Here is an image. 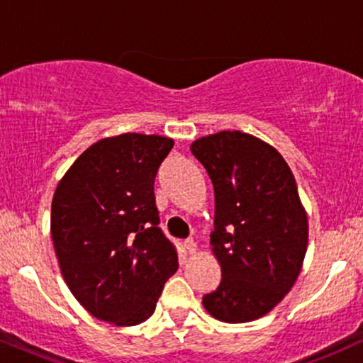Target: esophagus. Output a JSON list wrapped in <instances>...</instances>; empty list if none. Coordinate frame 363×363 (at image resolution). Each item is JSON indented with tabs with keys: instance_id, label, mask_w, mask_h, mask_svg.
Segmentation results:
<instances>
[{
	"instance_id": "1",
	"label": "esophagus",
	"mask_w": 363,
	"mask_h": 363,
	"mask_svg": "<svg viewBox=\"0 0 363 363\" xmlns=\"http://www.w3.org/2000/svg\"><path fill=\"white\" fill-rule=\"evenodd\" d=\"M184 247H186V251L189 252V254H196V251H198V247H196V242H194L193 239L186 240V242H184Z\"/></svg>"
}]
</instances>
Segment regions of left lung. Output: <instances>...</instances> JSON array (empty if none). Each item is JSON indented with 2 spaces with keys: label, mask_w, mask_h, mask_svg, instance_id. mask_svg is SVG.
I'll return each instance as SVG.
<instances>
[{
  "label": "left lung",
  "mask_w": 363,
  "mask_h": 363,
  "mask_svg": "<svg viewBox=\"0 0 363 363\" xmlns=\"http://www.w3.org/2000/svg\"><path fill=\"white\" fill-rule=\"evenodd\" d=\"M215 191L211 252L222 268L203 307L223 323H249L273 311L301 274L309 222L294 174L277 148L242 131L191 143Z\"/></svg>",
  "instance_id": "1"
}]
</instances>
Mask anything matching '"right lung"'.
I'll return each instance as SVG.
<instances>
[{
    "label": "right lung",
    "mask_w": 363,
    "mask_h": 363,
    "mask_svg": "<svg viewBox=\"0 0 363 363\" xmlns=\"http://www.w3.org/2000/svg\"><path fill=\"white\" fill-rule=\"evenodd\" d=\"M172 147L167 136H107L73 162L54 191L51 237L62 278L94 318L116 326L147 320L179 268L153 194Z\"/></svg>",
    "instance_id": "1"
}]
</instances>
